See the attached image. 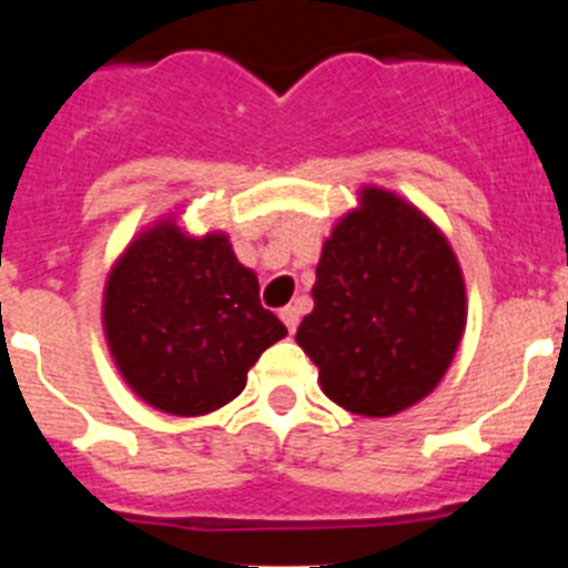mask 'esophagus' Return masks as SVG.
<instances>
[{"mask_svg": "<svg viewBox=\"0 0 568 568\" xmlns=\"http://www.w3.org/2000/svg\"><path fill=\"white\" fill-rule=\"evenodd\" d=\"M281 321H284V327L290 329V335L295 333V329H298V321H301V307L298 304H290V307H284L281 310Z\"/></svg>", "mask_w": 568, "mask_h": 568, "instance_id": "esophagus-1", "label": "esophagus"}]
</instances>
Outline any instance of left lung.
Segmentation results:
<instances>
[{
    "label": "left lung",
    "instance_id": "1",
    "mask_svg": "<svg viewBox=\"0 0 568 568\" xmlns=\"http://www.w3.org/2000/svg\"><path fill=\"white\" fill-rule=\"evenodd\" d=\"M313 313L295 341L346 413L386 418L433 393L466 327L464 273L446 235L381 187L324 241Z\"/></svg>",
    "mask_w": 568,
    "mask_h": 568
}]
</instances>
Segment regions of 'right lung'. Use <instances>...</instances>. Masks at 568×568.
Listing matches in <instances>:
<instances>
[{
  "label": "right lung",
  "instance_id": "1",
  "mask_svg": "<svg viewBox=\"0 0 568 568\" xmlns=\"http://www.w3.org/2000/svg\"><path fill=\"white\" fill-rule=\"evenodd\" d=\"M104 338L128 386L168 415H207L247 384L287 335L261 307L258 278L224 233L202 239L162 219L135 235L104 284Z\"/></svg>",
  "mask_w": 568,
  "mask_h": 568
}]
</instances>
